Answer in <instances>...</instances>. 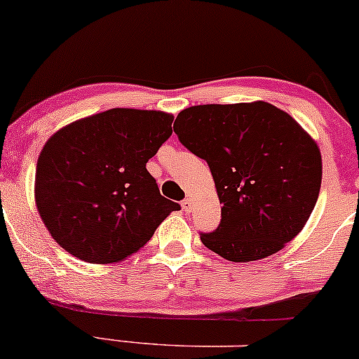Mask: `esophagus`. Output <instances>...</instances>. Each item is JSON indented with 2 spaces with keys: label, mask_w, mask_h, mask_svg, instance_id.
Wrapping results in <instances>:
<instances>
[{
  "label": "esophagus",
  "mask_w": 359,
  "mask_h": 359,
  "mask_svg": "<svg viewBox=\"0 0 359 359\" xmlns=\"http://www.w3.org/2000/svg\"><path fill=\"white\" fill-rule=\"evenodd\" d=\"M192 201H191V197H185L184 201H182V209L185 210V212H191V209H192Z\"/></svg>",
  "instance_id": "34e87169"
}]
</instances>
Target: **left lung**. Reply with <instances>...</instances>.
Here are the masks:
<instances>
[{"label":"left lung","instance_id":"left-lung-1","mask_svg":"<svg viewBox=\"0 0 359 359\" xmlns=\"http://www.w3.org/2000/svg\"><path fill=\"white\" fill-rule=\"evenodd\" d=\"M180 144L212 172L222 219L201 234L227 261L273 256L303 231L321 189L316 142L267 102L197 105L177 115Z\"/></svg>","mask_w":359,"mask_h":359}]
</instances>
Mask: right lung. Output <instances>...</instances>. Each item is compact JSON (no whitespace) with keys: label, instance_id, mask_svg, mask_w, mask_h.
<instances>
[{"label":"right lung","instance_id":"obj_1","mask_svg":"<svg viewBox=\"0 0 359 359\" xmlns=\"http://www.w3.org/2000/svg\"><path fill=\"white\" fill-rule=\"evenodd\" d=\"M172 122L165 111L111 109L48 138L38 157L34 201L67 252L92 264L118 262L180 209L161 196L145 167L172 135Z\"/></svg>","mask_w":359,"mask_h":359}]
</instances>
